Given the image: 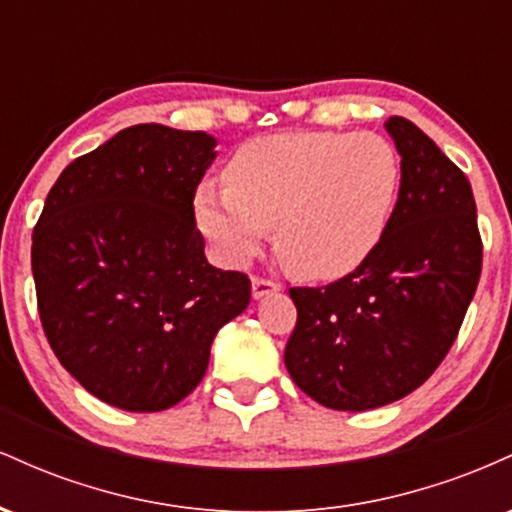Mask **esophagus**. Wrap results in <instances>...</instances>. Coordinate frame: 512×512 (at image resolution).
<instances>
[{"instance_id": "34e87169", "label": "esophagus", "mask_w": 512, "mask_h": 512, "mask_svg": "<svg viewBox=\"0 0 512 512\" xmlns=\"http://www.w3.org/2000/svg\"><path fill=\"white\" fill-rule=\"evenodd\" d=\"M276 291H279V286H276L274 281L260 279V276H255V279H252V298H255V301H260V298H264V296H272V293H276Z\"/></svg>"}]
</instances>
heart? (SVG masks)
Listing matches in <instances>:
<instances>
[{"label":"heart","instance_id":"1","mask_svg":"<svg viewBox=\"0 0 512 512\" xmlns=\"http://www.w3.org/2000/svg\"><path fill=\"white\" fill-rule=\"evenodd\" d=\"M402 163L375 132H286L252 139L226 166V187L199 185V231L240 267L274 226L276 250L298 276L337 281L383 243Z\"/></svg>","mask_w":512,"mask_h":512}]
</instances>
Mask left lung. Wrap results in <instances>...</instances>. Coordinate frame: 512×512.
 Listing matches in <instances>:
<instances>
[{
    "instance_id": "obj_1",
    "label": "left lung",
    "mask_w": 512,
    "mask_h": 512,
    "mask_svg": "<svg viewBox=\"0 0 512 512\" xmlns=\"http://www.w3.org/2000/svg\"><path fill=\"white\" fill-rule=\"evenodd\" d=\"M402 185L383 243L356 272L291 289L296 330L284 363L327 409L366 411L407 397L448 356L481 274L467 175L414 122L390 117Z\"/></svg>"
}]
</instances>
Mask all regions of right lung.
I'll use <instances>...</instances> for the list:
<instances>
[{"label":"right lung","instance_id":"obj_1","mask_svg":"<svg viewBox=\"0 0 512 512\" xmlns=\"http://www.w3.org/2000/svg\"><path fill=\"white\" fill-rule=\"evenodd\" d=\"M216 158L207 132L134 125L62 170L33 231L45 337L84 390L163 411L202 383L216 332L250 279L204 257L195 192Z\"/></svg>","mask_w":512,"mask_h":512}]
</instances>
